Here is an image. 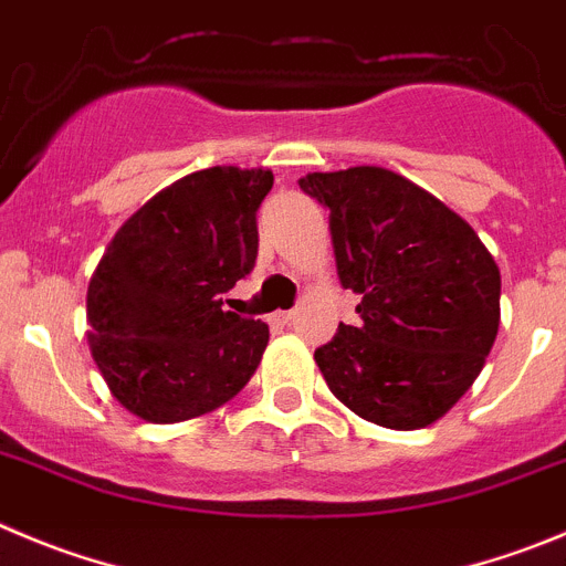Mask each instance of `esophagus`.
I'll return each mask as SVG.
<instances>
[{
  "label": "esophagus",
  "instance_id": "34e87169",
  "mask_svg": "<svg viewBox=\"0 0 566 566\" xmlns=\"http://www.w3.org/2000/svg\"><path fill=\"white\" fill-rule=\"evenodd\" d=\"M273 321H276V324H293L295 310H279V313L273 315Z\"/></svg>",
  "mask_w": 566,
  "mask_h": 566
}]
</instances>
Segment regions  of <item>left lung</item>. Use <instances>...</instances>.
Returning <instances> with one entry per match:
<instances>
[{"label": "left lung", "instance_id": "left-lung-1", "mask_svg": "<svg viewBox=\"0 0 566 566\" xmlns=\"http://www.w3.org/2000/svg\"><path fill=\"white\" fill-rule=\"evenodd\" d=\"M329 209L340 284L363 324L315 352L332 394L360 419L421 430L483 371L500 329V268L472 226L385 167L307 172Z\"/></svg>", "mask_w": 566, "mask_h": 566}]
</instances>
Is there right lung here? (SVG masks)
<instances>
[{"label": "right lung", "mask_w": 566, "mask_h": 566, "mask_svg": "<svg viewBox=\"0 0 566 566\" xmlns=\"http://www.w3.org/2000/svg\"><path fill=\"white\" fill-rule=\"evenodd\" d=\"M273 172H189L134 211L86 293L88 348L111 396L153 424L198 419L234 399L271 329L223 310L256 262V209Z\"/></svg>", "instance_id": "1"}]
</instances>
